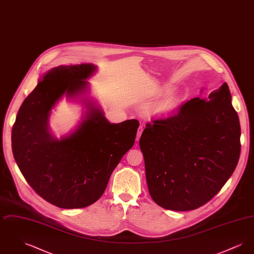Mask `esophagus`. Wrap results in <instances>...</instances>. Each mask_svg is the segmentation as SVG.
<instances>
[{
  "instance_id": "esophagus-1",
  "label": "esophagus",
  "mask_w": 254,
  "mask_h": 254,
  "mask_svg": "<svg viewBox=\"0 0 254 254\" xmlns=\"http://www.w3.org/2000/svg\"><path fill=\"white\" fill-rule=\"evenodd\" d=\"M143 131H144V127H143V126H140V127H138V131H137V141H139V139H140V137H141Z\"/></svg>"
}]
</instances>
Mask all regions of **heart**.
I'll return each mask as SVG.
<instances>
[{
  "mask_svg": "<svg viewBox=\"0 0 254 254\" xmlns=\"http://www.w3.org/2000/svg\"><path fill=\"white\" fill-rule=\"evenodd\" d=\"M174 107H175L174 101L173 100H168L165 103H163V105L160 107L159 110H160V112L167 114V113H169L172 109H174Z\"/></svg>",
  "mask_w": 254,
  "mask_h": 254,
  "instance_id": "1",
  "label": "heart"
}]
</instances>
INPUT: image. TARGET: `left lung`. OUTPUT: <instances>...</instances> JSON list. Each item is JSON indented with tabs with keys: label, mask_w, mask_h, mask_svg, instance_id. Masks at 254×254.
I'll return each mask as SVG.
<instances>
[{
	"label": "left lung",
	"mask_w": 254,
	"mask_h": 254,
	"mask_svg": "<svg viewBox=\"0 0 254 254\" xmlns=\"http://www.w3.org/2000/svg\"><path fill=\"white\" fill-rule=\"evenodd\" d=\"M238 114L227 83L146 123L139 144L148 191L169 210H193L210 201L236 169L241 151Z\"/></svg>",
	"instance_id": "8db88e82"
}]
</instances>
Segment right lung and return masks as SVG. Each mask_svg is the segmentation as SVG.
Returning a JSON list of instances; mask_svg holds the SVG:
<instances>
[{
	"instance_id": "add662e5",
	"label": "right lung",
	"mask_w": 254,
	"mask_h": 254,
	"mask_svg": "<svg viewBox=\"0 0 254 254\" xmlns=\"http://www.w3.org/2000/svg\"><path fill=\"white\" fill-rule=\"evenodd\" d=\"M95 71L93 64L52 68L24 99L11 133L13 155L33 190L61 208L92 205L103 195L112 171L132 147L135 119L109 124L91 107L86 119L60 141L48 130L50 110L64 94L78 95Z\"/></svg>"
}]
</instances>
